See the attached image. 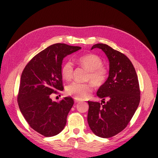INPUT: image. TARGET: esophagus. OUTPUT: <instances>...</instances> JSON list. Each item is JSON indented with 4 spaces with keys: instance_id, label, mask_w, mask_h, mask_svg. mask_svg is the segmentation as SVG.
Here are the masks:
<instances>
[{
    "instance_id": "1",
    "label": "esophagus",
    "mask_w": 158,
    "mask_h": 158,
    "mask_svg": "<svg viewBox=\"0 0 158 158\" xmlns=\"http://www.w3.org/2000/svg\"><path fill=\"white\" fill-rule=\"evenodd\" d=\"M75 103L79 102H80V100H78V99H77V98H75Z\"/></svg>"
}]
</instances>
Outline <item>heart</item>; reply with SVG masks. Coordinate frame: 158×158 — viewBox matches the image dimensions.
<instances>
[{"label":"heart","mask_w":158,"mask_h":158,"mask_svg":"<svg viewBox=\"0 0 158 158\" xmlns=\"http://www.w3.org/2000/svg\"><path fill=\"white\" fill-rule=\"evenodd\" d=\"M77 61L80 66L88 71L86 81L91 82L83 83L73 82L66 87V92L75 98L83 100L88 98L93 92V83L96 87H100L105 84L108 79L109 70L105 65L102 64L101 58L94 53H88L80 56ZM73 63L70 61L65 62L61 67L62 78L67 81H70L73 76Z\"/></svg>","instance_id":"1"}]
</instances>
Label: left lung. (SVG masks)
<instances>
[{"mask_svg": "<svg viewBox=\"0 0 158 158\" xmlns=\"http://www.w3.org/2000/svg\"><path fill=\"white\" fill-rule=\"evenodd\" d=\"M101 49L109 60V75L97 92L103 103L88 101V122L96 136L110 138L122 132L138 108L140 90L132 62L123 53L103 43L92 46Z\"/></svg>", "mask_w": 158, "mask_h": 158, "instance_id": "left-lung-1", "label": "left lung"}]
</instances>
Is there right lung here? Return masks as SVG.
<instances>
[{
  "mask_svg": "<svg viewBox=\"0 0 158 158\" xmlns=\"http://www.w3.org/2000/svg\"><path fill=\"white\" fill-rule=\"evenodd\" d=\"M81 48L56 43L37 53L25 66L18 94L20 111L29 126L45 137L61 132L74 100L65 97L53 102L52 94L64 89L61 67L64 57Z\"/></svg>",
  "mask_w": 158,
  "mask_h": 158,
  "instance_id": "right-lung-1",
  "label": "right lung"
}]
</instances>
